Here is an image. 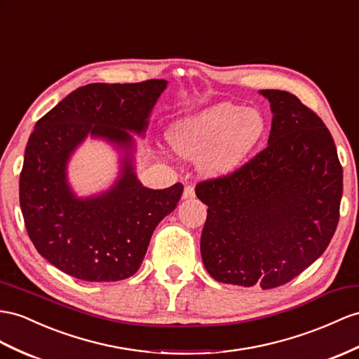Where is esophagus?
Wrapping results in <instances>:
<instances>
[{
  "mask_svg": "<svg viewBox=\"0 0 359 359\" xmlns=\"http://www.w3.org/2000/svg\"><path fill=\"white\" fill-rule=\"evenodd\" d=\"M196 197V189H194V187H191V185H188V187H185V189H183V198H194Z\"/></svg>",
  "mask_w": 359,
  "mask_h": 359,
  "instance_id": "1",
  "label": "esophagus"
}]
</instances>
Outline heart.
I'll use <instances>...</instances> for the list:
<instances>
[{
	"instance_id": "b5f03b06",
	"label": "heart",
	"mask_w": 359,
	"mask_h": 359,
	"mask_svg": "<svg viewBox=\"0 0 359 359\" xmlns=\"http://www.w3.org/2000/svg\"><path fill=\"white\" fill-rule=\"evenodd\" d=\"M267 130L258 109L217 104L174 123L168 133L172 150L183 158H198L208 176H223L249 158Z\"/></svg>"
}]
</instances>
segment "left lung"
Returning a JSON list of instances; mask_svg holds the SVG:
<instances>
[{
    "mask_svg": "<svg viewBox=\"0 0 359 359\" xmlns=\"http://www.w3.org/2000/svg\"><path fill=\"white\" fill-rule=\"evenodd\" d=\"M269 145L226 176L200 182L208 206L200 250L223 283L280 287L318 259L335 233L343 167L320 116L287 90L265 89Z\"/></svg>",
    "mask_w": 359,
    "mask_h": 359,
    "instance_id": "obj_1",
    "label": "left lung"
}]
</instances>
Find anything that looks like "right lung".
Returning <instances> with one entry per match:
<instances>
[{"mask_svg": "<svg viewBox=\"0 0 359 359\" xmlns=\"http://www.w3.org/2000/svg\"><path fill=\"white\" fill-rule=\"evenodd\" d=\"M165 88V80L90 83L71 92L34 126L20 177L24 223L36 250L72 278H130L141 267L156 226L177 206L182 183L145 188L130 154L123 159L121 176L103 194L77 198L67 182L69 156L88 135L130 151L128 132H145Z\"/></svg>", "mask_w": 359, "mask_h": 359, "instance_id": "obj_1", "label": "right lung"}]
</instances>
